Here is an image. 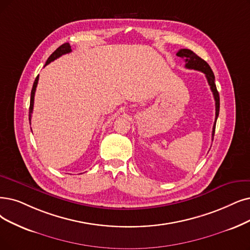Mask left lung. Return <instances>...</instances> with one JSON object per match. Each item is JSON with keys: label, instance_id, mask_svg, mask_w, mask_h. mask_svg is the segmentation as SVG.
Instances as JSON below:
<instances>
[{"label": "left lung", "instance_id": "8db88e82", "mask_svg": "<svg viewBox=\"0 0 250 250\" xmlns=\"http://www.w3.org/2000/svg\"><path fill=\"white\" fill-rule=\"evenodd\" d=\"M177 56L182 57L185 59L186 62V67L189 69H196V71H200L205 74V77L207 79V82L210 86L211 91L213 93V97L215 101V121L213 124V129H212V141H213V136L215 132V124H216V120L219 114V94L215 86V78L214 74L212 72L211 67L209 66V64L203 61L201 57H199L197 54H195L192 50L189 49H181L179 51L176 53Z\"/></svg>", "mask_w": 250, "mask_h": 250}]
</instances>
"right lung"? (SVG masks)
Masks as SVG:
<instances>
[{
  "label": "right lung",
  "mask_w": 250,
  "mask_h": 250,
  "mask_svg": "<svg viewBox=\"0 0 250 250\" xmlns=\"http://www.w3.org/2000/svg\"><path fill=\"white\" fill-rule=\"evenodd\" d=\"M72 51V48H71V45H69L68 43H64L62 44V46H59L55 51L49 56V58L47 59L46 62V64H49L51 62L55 61L56 58L61 57L62 55L63 54H66V53H69ZM38 81H39V76H37L35 82H34V85H33V89H32V92H31V104H29V114H28V119H29V123H31V118H32V113H33V108H34V99H35V92H36V88H37V85H38ZM32 129V128H31Z\"/></svg>",
  "instance_id": "add662e5"
}]
</instances>
